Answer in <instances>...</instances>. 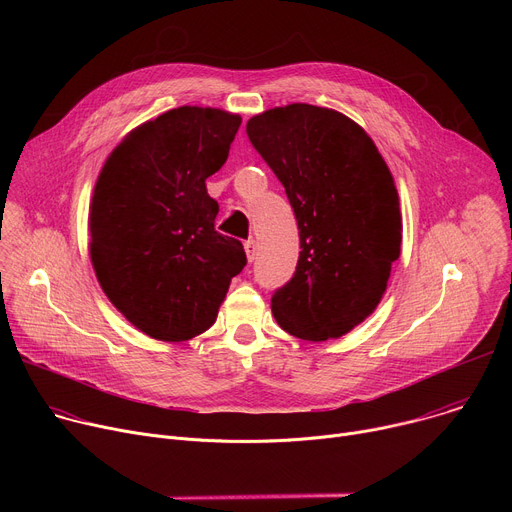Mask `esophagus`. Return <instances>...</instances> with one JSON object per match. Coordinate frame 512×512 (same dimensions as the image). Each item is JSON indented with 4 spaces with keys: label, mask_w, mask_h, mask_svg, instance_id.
<instances>
[{
    "label": "esophagus",
    "mask_w": 512,
    "mask_h": 512,
    "mask_svg": "<svg viewBox=\"0 0 512 512\" xmlns=\"http://www.w3.org/2000/svg\"><path fill=\"white\" fill-rule=\"evenodd\" d=\"M245 253H247V259H249V261L255 259V255H257V241H255V239L245 241Z\"/></svg>",
    "instance_id": "esophagus-1"
}]
</instances>
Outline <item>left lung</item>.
I'll return each mask as SVG.
<instances>
[{
	"label": "left lung",
	"mask_w": 512,
	"mask_h": 512,
	"mask_svg": "<svg viewBox=\"0 0 512 512\" xmlns=\"http://www.w3.org/2000/svg\"><path fill=\"white\" fill-rule=\"evenodd\" d=\"M247 135L300 229L298 267L271 298L273 318L302 340L340 338L375 312L401 255L393 174L369 133L334 109L275 107L251 117Z\"/></svg>",
	"instance_id": "left-lung-1"
}]
</instances>
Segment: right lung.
Returning a JSON list of instances; mask_svg holds the SVG:
<instances>
[{
    "mask_svg": "<svg viewBox=\"0 0 512 512\" xmlns=\"http://www.w3.org/2000/svg\"><path fill=\"white\" fill-rule=\"evenodd\" d=\"M241 115L184 105L131 129L105 160L89 206V255L109 302L139 332H206L247 263L216 233L206 178L223 168Z\"/></svg>",
    "mask_w": 512,
    "mask_h": 512,
    "instance_id": "1",
    "label": "right lung"
}]
</instances>
